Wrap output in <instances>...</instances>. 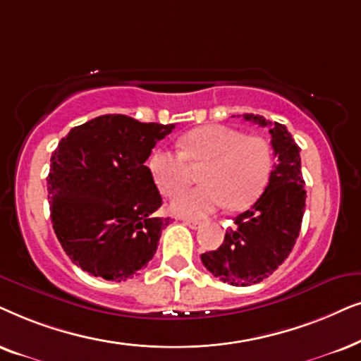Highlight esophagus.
I'll use <instances>...</instances> for the list:
<instances>
[{
  "label": "esophagus",
  "instance_id": "esophagus-1",
  "mask_svg": "<svg viewBox=\"0 0 361 361\" xmlns=\"http://www.w3.org/2000/svg\"><path fill=\"white\" fill-rule=\"evenodd\" d=\"M186 224L190 226L191 229H198V228H201V221H196V219H183Z\"/></svg>",
  "mask_w": 361,
  "mask_h": 361
}]
</instances>
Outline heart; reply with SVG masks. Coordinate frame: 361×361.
<instances>
[{
	"mask_svg": "<svg viewBox=\"0 0 361 361\" xmlns=\"http://www.w3.org/2000/svg\"><path fill=\"white\" fill-rule=\"evenodd\" d=\"M203 165L201 185L178 193L170 209L178 216L203 218L228 206L241 209L252 204L266 190L272 171V150L261 137L246 135L226 125H204L180 140V153L157 150L148 168L158 188L175 195L190 181V168Z\"/></svg>",
	"mask_w": 361,
	"mask_h": 361,
	"instance_id": "1",
	"label": "heart"
}]
</instances>
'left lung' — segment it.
Masks as SVG:
<instances>
[{
	"label": "left lung",
	"instance_id": "8db88e82",
	"mask_svg": "<svg viewBox=\"0 0 361 361\" xmlns=\"http://www.w3.org/2000/svg\"><path fill=\"white\" fill-rule=\"evenodd\" d=\"M246 120L269 127L277 161L261 198L234 218L216 251L201 254L204 267L231 286H252L271 276L286 261L299 238L305 211L300 148L286 125L271 123L262 115L244 114Z\"/></svg>",
	"mask_w": 361,
	"mask_h": 361
}]
</instances>
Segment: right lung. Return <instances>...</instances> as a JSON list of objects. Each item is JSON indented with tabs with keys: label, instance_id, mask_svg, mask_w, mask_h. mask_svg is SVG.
<instances>
[{
	"label": "right lung",
	"instance_id": "add662e5",
	"mask_svg": "<svg viewBox=\"0 0 361 361\" xmlns=\"http://www.w3.org/2000/svg\"><path fill=\"white\" fill-rule=\"evenodd\" d=\"M175 125L100 115L74 127L51 157L47 193L52 228L82 271L127 281L155 256L161 196L145 161Z\"/></svg>",
	"mask_w": 361,
	"mask_h": 361
}]
</instances>
